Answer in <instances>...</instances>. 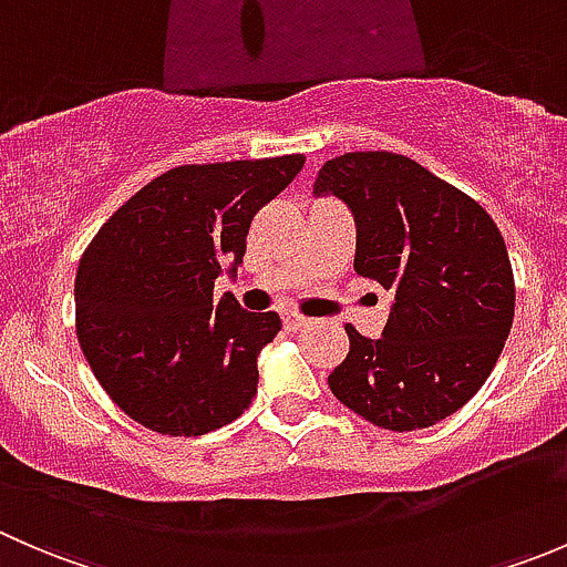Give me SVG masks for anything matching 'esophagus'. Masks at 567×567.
<instances>
[{
  "label": "esophagus",
  "instance_id": "1",
  "mask_svg": "<svg viewBox=\"0 0 567 567\" xmlns=\"http://www.w3.org/2000/svg\"><path fill=\"white\" fill-rule=\"evenodd\" d=\"M282 323H285V329H288V331H296V329H305L310 320H307L305 316H285Z\"/></svg>",
  "mask_w": 567,
  "mask_h": 567
}]
</instances>
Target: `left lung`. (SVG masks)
<instances>
[{
	"instance_id": "obj_1",
	"label": "left lung",
	"mask_w": 567,
	"mask_h": 567,
	"mask_svg": "<svg viewBox=\"0 0 567 567\" xmlns=\"http://www.w3.org/2000/svg\"><path fill=\"white\" fill-rule=\"evenodd\" d=\"M326 194L353 214L357 274L394 293L379 340L346 326L329 390L386 431L436 425L485 384L511 334L505 238L483 205L398 153L331 158L316 181Z\"/></svg>"
}]
</instances>
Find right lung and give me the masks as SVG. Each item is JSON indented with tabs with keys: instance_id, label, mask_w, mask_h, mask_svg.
<instances>
[{
	"instance_id": "right-lung-1",
	"label": "right lung",
	"mask_w": 567,
	"mask_h": 567,
	"mask_svg": "<svg viewBox=\"0 0 567 567\" xmlns=\"http://www.w3.org/2000/svg\"><path fill=\"white\" fill-rule=\"evenodd\" d=\"M305 156L186 164L158 175L112 214L76 271V334L109 398L164 436H203L249 409L257 357L277 312L214 301L236 274L257 210Z\"/></svg>"
}]
</instances>
